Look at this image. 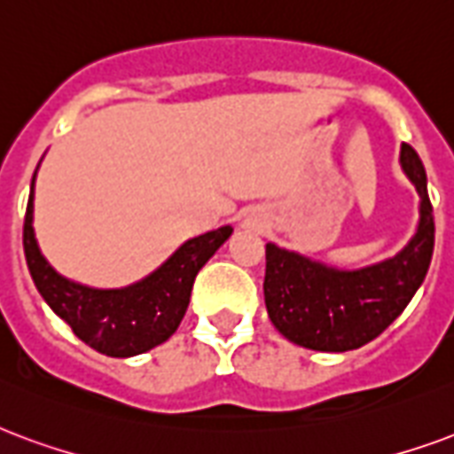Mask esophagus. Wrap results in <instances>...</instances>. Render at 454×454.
I'll return each mask as SVG.
<instances>
[{
	"mask_svg": "<svg viewBox=\"0 0 454 454\" xmlns=\"http://www.w3.org/2000/svg\"><path fill=\"white\" fill-rule=\"evenodd\" d=\"M250 226H253V228H262V226H264V223H262V218H253V221H250Z\"/></svg>",
	"mask_w": 454,
	"mask_h": 454,
	"instance_id": "34e87169",
	"label": "esophagus"
}]
</instances>
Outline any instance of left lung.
Wrapping results in <instances>:
<instances>
[{
  "label": "left lung",
  "mask_w": 454,
  "mask_h": 454,
  "mask_svg": "<svg viewBox=\"0 0 454 454\" xmlns=\"http://www.w3.org/2000/svg\"><path fill=\"white\" fill-rule=\"evenodd\" d=\"M399 166L419 192V223L397 254L361 270H339L267 243L264 303L288 341L332 354L361 348L397 320L424 284L435 240L426 170L409 144H402Z\"/></svg>",
  "instance_id": "1"
}]
</instances>
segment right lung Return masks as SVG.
Wrapping results in <instances>:
<instances>
[{
  "mask_svg": "<svg viewBox=\"0 0 454 454\" xmlns=\"http://www.w3.org/2000/svg\"><path fill=\"white\" fill-rule=\"evenodd\" d=\"M40 166V163H38ZM35 176L30 180L23 221V253L33 284L45 303L72 327L83 344L113 358H129L151 351L173 337L190 305L194 277L209 262L233 228L221 226L184 240L159 270L122 288H96L62 277L40 250L33 231Z\"/></svg>",
  "mask_w": 454,
  "mask_h": 454,
  "instance_id": "1",
  "label": "right lung"
}]
</instances>
